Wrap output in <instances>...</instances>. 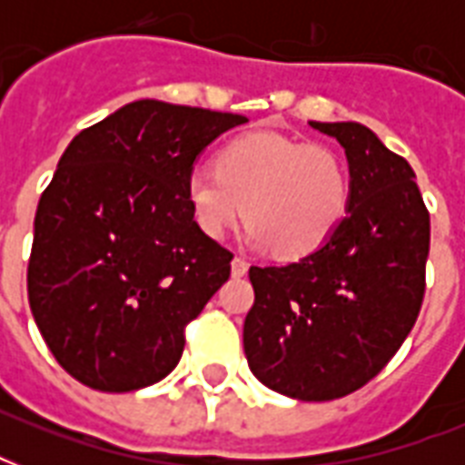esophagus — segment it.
<instances>
[{"mask_svg":"<svg viewBox=\"0 0 465 465\" xmlns=\"http://www.w3.org/2000/svg\"><path fill=\"white\" fill-rule=\"evenodd\" d=\"M246 272H248V262L243 261V258H239V255H236V258L232 261V275L233 277H243Z\"/></svg>","mask_w":465,"mask_h":465,"instance_id":"34e87169","label":"esophagus"}]
</instances>
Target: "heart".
Here are the masks:
<instances>
[{"instance_id":"obj_1","label":"heart","mask_w":465,"mask_h":465,"mask_svg":"<svg viewBox=\"0 0 465 465\" xmlns=\"http://www.w3.org/2000/svg\"><path fill=\"white\" fill-rule=\"evenodd\" d=\"M195 224L219 239L248 219L246 239L284 258L316 251L340 226L350 203V171L338 152L275 133L241 134L185 178Z\"/></svg>"}]
</instances>
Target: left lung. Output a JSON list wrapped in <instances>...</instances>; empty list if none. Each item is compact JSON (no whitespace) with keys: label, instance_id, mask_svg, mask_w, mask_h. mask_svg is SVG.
Wrapping results in <instances>:
<instances>
[{"label":"left lung","instance_id":"1","mask_svg":"<svg viewBox=\"0 0 465 465\" xmlns=\"http://www.w3.org/2000/svg\"><path fill=\"white\" fill-rule=\"evenodd\" d=\"M350 166L347 217L282 268H251L243 352L255 379L297 401H332L381 371L425 297L430 212L403 156L360 123H309Z\"/></svg>","mask_w":465,"mask_h":465}]
</instances>
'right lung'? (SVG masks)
I'll list each match as a JSON object with an SVG mask.
<instances>
[{"label":"right lung","mask_w":465,"mask_h":465,"mask_svg":"<svg viewBox=\"0 0 465 465\" xmlns=\"http://www.w3.org/2000/svg\"><path fill=\"white\" fill-rule=\"evenodd\" d=\"M243 115L142 98L69 142L40 195L28 302L76 381L127 393L173 371L233 255L195 224L185 178Z\"/></svg>","instance_id":"1"}]
</instances>
